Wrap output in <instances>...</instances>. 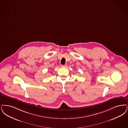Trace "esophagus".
<instances>
[{
	"label": "esophagus",
	"instance_id": "1",
	"mask_svg": "<svg viewBox=\"0 0 128 128\" xmlns=\"http://www.w3.org/2000/svg\"><path fill=\"white\" fill-rule=\"evenodd\" d=\"M62 67H64V68H65L67 66V65H62Z\"/></svg>",
	"mask_w": 128,
	"mask_h": 128
}]
</instances>
